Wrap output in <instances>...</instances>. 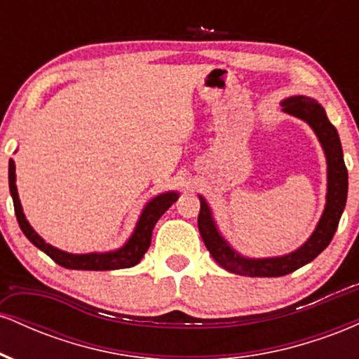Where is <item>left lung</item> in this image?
<instances>
[{"instance_id":"1","label":"left lung","mask_w":359,"mask_h":359,"mask_svg":"<svg viewBox=\"0 0 359 359\" xmlns=\"http://www.w3.org/2000/svg\"><path fill=\"white\" fill-rule=\"evenodd\" d=\"M283 113L306 121L319 140L325 155L327 165V189H325V205L323 216L317 222L316 229L302 246L282 257L250 258L241 255L229 245L217 228L211 205L203 196H199L201 211L197 226L203 241L216 263L231 273L245 277H282L307 265L327 248L334 236L337 224L346 208L348 199V170L344 165L343 147L339 135L327 119L325 109L316 100L309 96H290L282 102Z\"/></svg>"}]
</instances>
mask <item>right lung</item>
<instances>
[{"instance_id": "right-lung-1", "label": "right lung", "mask_w": 359, "mask_h": 359, "mask_svg": "<svg viewBox=\"0 0 359 359\" xmlns=\"http://www.w3.org/2000/svg\"><path fill=\"white\" fill-rule=\"evenodd\" d=\"M15 170V162L10 160V165H8V182H10V194L11 197H13L16 219H18V224L20 228H22L23 234L30 240V243H34L36 248L42 250L45 255H48L57 265L71 270H119L130 269V266L137 265V263H140V259L143 258V255L147 253V250L150 248L151 233H154L156 221L162 217V214L165 212L180 196L177 191H168L151 197V199L145 204V208H143L142 214H140L133 233H131V236L128 238L121 248L113 251H102V253H100V251H93V253H69V251L55 248L50 243L45 241L43 238L32 228L30 222L27 221L22 203H20L18 189H16Z\"/></svg>"}]
</instances>
